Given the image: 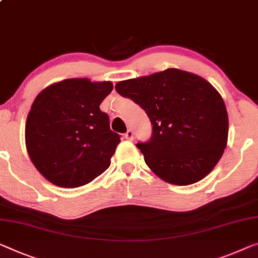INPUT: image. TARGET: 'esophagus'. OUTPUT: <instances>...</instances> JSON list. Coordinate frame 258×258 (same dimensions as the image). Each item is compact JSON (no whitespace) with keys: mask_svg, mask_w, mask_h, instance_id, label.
I'll return each mask as SVG.
<instances>
[{"mask_svg":"<svg viewBox=\"0 0 258 258\" xmlns=\"http://www.w3.org/2000/svg\"><path fill=\"white\" fill-rule=\"evenodd\" d=\"M125 138L127 140H133V138H134V133H133V131L132 130H128L127 132L125 133Z\"/></svg>","mask_w":258,"mask_h":258,"instance_id":"34e87169","label":"esophagus"}]
</instances>
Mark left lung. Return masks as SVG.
I'll list each match as a JSON object with an SVG mask.
<instances>
[{"label": "left lung", "mask_w": 258, "mask_h": 258, "mask_svg": "<svg viewBox=\"0 0 258 258\" xmlns=\"http://www.w3.org/2000/svg\"><path fill=\"white\" fill-rule=\"evenodd\" d=\"M116 90L151 119L149 141L138 142L145 162L164 182L189 185L212 171L227 146L228 114L217 89L201 76L169 68L120 81Z\"/></svg>", "instance_id": "1"}]
</instances>
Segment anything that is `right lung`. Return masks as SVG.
Segmentation results:
<instances>
[{
    "instance_id": "right-lung-1",
    "label": "right lung",
    "mask_w": 258,
    "mask_h": 258,
    "mask_svg": "<svg viewBox=\"0 0 258 258\" xmlns=\"http://www.w3.org/2000/svg\"><path fill=\"white\" fill-rule=\"evenodd\" d=\"M112 89L110 81L68 79L34 99L25 125L26 149L37 170L54 185H86L110 167L120 136L110 130L99 105Z\"/></svg>"
}]
</instances>
